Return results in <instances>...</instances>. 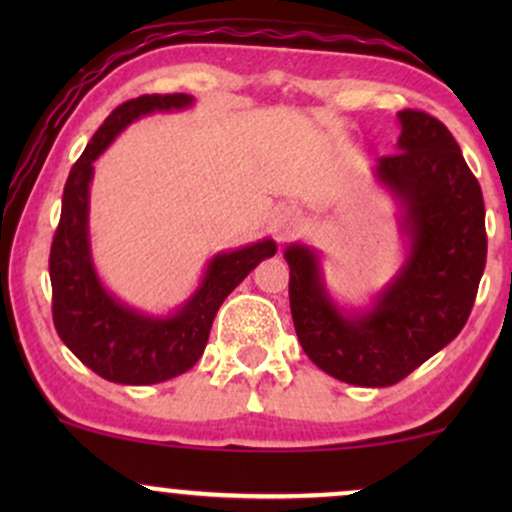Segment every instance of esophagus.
Segmentation results:
<instances>
[{
    "mask_svg": "<svg viewBox=\"0 0 512 512\" xmlns=\"http://www.w3.org/2000/svg\"><path fill=\"white\" fill-rule=\"evenodd\" d=\"M301 226V214L296 209H281L274 219V233L279 240H286Z\"/></svg>",
    "mask_w": 512,
    "mask_h": 512,
    "instance_id": "esophagus-1",
    "label": "esophagus"
}]
</instances>
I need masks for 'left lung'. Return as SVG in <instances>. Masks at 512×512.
Returning <instances> with one entry per match:
<instances>
[{
    "label": "left lung",
    "mask_w": 512,
    "mask_h": 512,
    "mask_svg": "<svg viewBox=\"0 0 512 512\" xmlns=\"http://www.w3.org/2000/svg\"><path fill=\"white\" fill-rule=\"evenodd\" d=\"M397 154L373 178L397 202L404 260L361 305L339 303L322 252L289 243V301L298 342L332 378L390 387L448 346L472 313L486 264L484 197L448 127L419 110L397 113Z\"/></svg>",
    "instance_id": "obj_1"
}]
</instances>
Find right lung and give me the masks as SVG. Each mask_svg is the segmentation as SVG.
<instances>
[{
	"label": "right lung",
	"mask_w": 512,
	"mask_h": 512,
	"mask_svg": "<svg viewBox=\"0 0 512 512\" xmlns=\"http://www.w3.org/2000/svg\"><path fill=\"white\" fill-rule=\"evenodd\" d=\"M192 105L195 98L187 93L122 103L105 117L64 185L60 226L50 250L52 320L67 349L110 383L156 385L187 373L204 354L214 317L228 293L276 252L272 238L216 252L197 289L178 308L161 315L120 301L103 284L93 262L88 226L93 163L132 122L154 113H180Z\"/></svg>",
	"instance_id": "obj_1"
}]
</instances>
